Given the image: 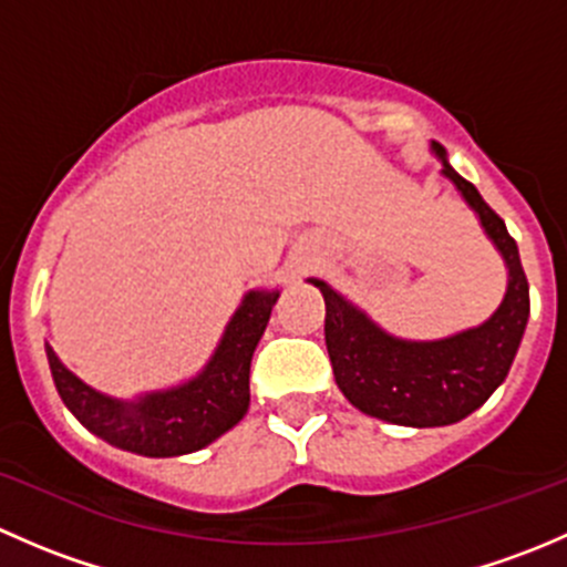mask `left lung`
I'll return each mask as SVG.
<instances>
[{
  "label": "left lung",
  "mask_w": 567,
  "mask_h": 567,
  "mask_svg": "<svg viewBox=\"0 0 567 567\" xmlns=\"http://www.w3.org/2000/svg\"><path fill=\"white\" fill-rule=\"evenodd\" d=\"M442 173L477 210L485 233L511 271L505 301L483 326L439 342H405L384 334L364 312L348 305L320 279H312L326 301V348L337 386L359 411L394 425L436 427L472 414L505 381L529 318V282L505 221L455 173L442 145Z\"/></svg>",
  "instance_id": "8db88e82"
}]
</instances>
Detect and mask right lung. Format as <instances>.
Instances as JSON below:
<instances>
[{"instance_id": "obj_1", "label": "right lung", "mask_w": 567, "mask_h": 567, "mask_svg": "<svg viewBox=\"0 0 567 567\" xmlns=\"http://www.w3.org/2000/svg\"><path fill=\"white\" fill-rule=\"evenodd\" d=\"M277 299L279 293L251 290L233 316L208 368L177 390L120 403L82 384L45 346L51 379L71 414L114 447L151 458L194 453L247 414L251 353Z\"/></svg>"}]
</instances>
